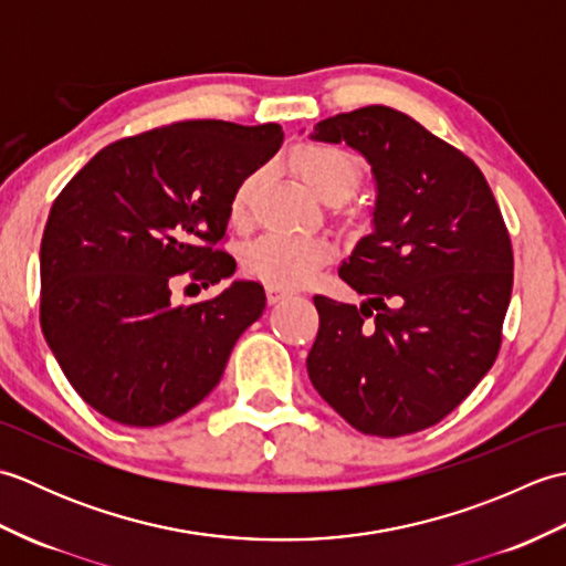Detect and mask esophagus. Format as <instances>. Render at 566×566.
Wrapping results in <instances>:
<instances>
[{"label":"esophagus","instance_id":"1","mask_svg":"<svg viewBox=\"0 0 566 566\" xmlns=\"http://www.w3.org/2000/svg\"><path fill=\"white\" fill-rule=\"evenodd\" d=\"M292 292L284 290V286H276V284H268V302L276 304V302H284V298H290Z\"/></svg>","mask_w":566,"mask_h":566}]
</instances>
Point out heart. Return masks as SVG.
Instances as JSON below:
<instances>
[{"instance_id": "b5f03b06", "label": "heart", "mask_w": 566, "mask_h": 566, "mask_svg": "<svg viewBox=\"0 0 566 566\" xmlns=\"http://www.w3.org/2000/svg\"><path fill=\"white\" fill-rule=\"evenodd\" d=\"M296 175L316 197L326 201H343L359 185V163L353 153L326 146V143H308L292 155ZM255 187V177H248L238 185L231 197V219L243 221L248 201ZM333 258V245L326 238L282 235L268 233L258 238L245 250V268L260 280L276 286L306 284L321 264Z\"/></svg>"}]
</instances>
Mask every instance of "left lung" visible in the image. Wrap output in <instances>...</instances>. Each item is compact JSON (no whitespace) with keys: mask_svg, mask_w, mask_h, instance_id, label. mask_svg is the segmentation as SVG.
<instances>
[{"mask_svg":"<svg viewBox=\"0 0 566 566\" xmlns=\"http://www.w3.org/2000/svg\"><path fill=\"white\" fill-rule=\"evenodd\" d=\"M371 167V233L340 264L365 302L314 296L308 379L347 423L399 438L436 426L494 365L513 290L511 238L482 170L389 106L323 118Z\"/></svg>","mask_w":566,"mask_h":566,"instance_id":"obj_1","label":"left lung"}]
</instances>
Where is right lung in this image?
Listing matches in <instances>:
<instances>
[{"label": "right lung", "mask_w": 566, "mask_h": 566, "mask_svg": "<svg viewBox=\"0 0 566 566\" xmlns=\"http://www.w3.org/2000/svg\"><path fill=\"white\" fill-rule=\"evenodd\" d=\"M282 126L179 122L102 148L60 191L41 240V328L94 411L155 428L201 403L235 340L264 311L258 282L175 306L172 284H219L216 245L238 185L268 163Z\"/></svg>", "instance_id": "obj_1"}]
</instances>
